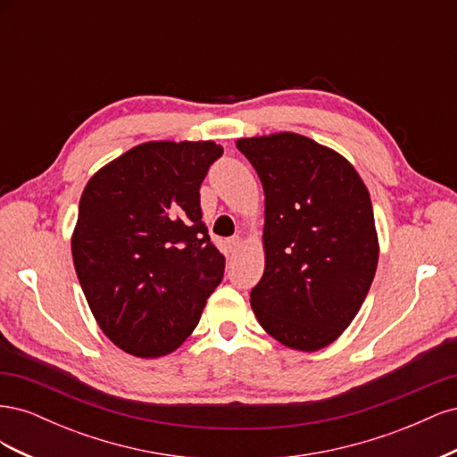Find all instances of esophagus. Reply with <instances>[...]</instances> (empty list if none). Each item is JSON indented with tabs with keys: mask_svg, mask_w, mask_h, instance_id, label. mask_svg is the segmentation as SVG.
Here are the masks:
<instances>
[{
	"mask_svg": "<svg viewBox=\"0 0 457 457\" xmlns=\"http://www.w3.org/2000/svg\"><path fill=\"white\" fill-rule=\"evenodd\" d=\"M242 238L240 237H232V238H228V242H227V245H228V250L230 252H238L240 247H242Z\"/></svg>",
	"mask_w": 457,
	"mask_h": 457,
	"instance_id": "34e87169",
	"label": "esophagus"
}]
</instances>
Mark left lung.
Listing matches in <instances>:
<instances>
[{
	"mask_svg": "<svg viewBox=\"0 0 457 457\" xmlns=\"http://www.w3.org/2000/svg\"><path fill=\"white\" fill-rule=\"evenodd\" d=\"M237 148L265 190V272L252 309L286 347L320 351L354 320L376 276L370 192L347 158L305 135L245 137Z\"/></svg>",
	"mask_w": 457,
	"mask_h": 457,
	"instance_id": "1",
	"label": "left lung"
}]
</instances>
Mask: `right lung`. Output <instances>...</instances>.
Listing matches in <instances>:
<instances>
[{
  "instance_id": "obj_1",
  "label": "right lung",
  "mask_w": 457,
  "mask_h": 457,
  "mask_svg": "<svg viewBox=\"0 0 457 457\" xmlns=\"http://www.w3.org/2000/svg\"><path fill=\"white\" fill-rule=\"evenodd\" d=\"M223 154L213 141H150L96 171L79 198L72 259L104 336L158 358L195 331L225 257L202 223L200 185Z\"/></svg>"
}]
</instances>
